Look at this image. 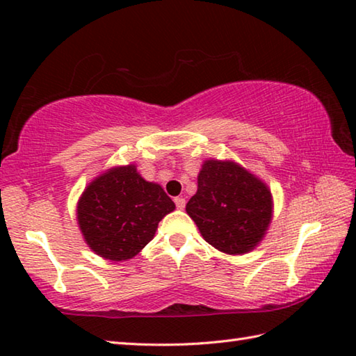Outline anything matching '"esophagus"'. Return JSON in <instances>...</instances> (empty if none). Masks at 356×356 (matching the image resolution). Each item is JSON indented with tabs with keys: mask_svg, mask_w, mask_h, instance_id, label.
<instances>
[{
	"mask_svg": "<svg viewBox=\"0 0 356 356\" xmlns=\"http://www.w3.org/2000/svg\"><path fill=\"white\" fill-rule=\"evenodd\" d=\"M174 202H176V207L177 209H180V210L185 209V197H182V196L174 197Z\"/></svg>",
	"mask_w": 356,
	"mask_h": 356,
	"instance_id": "1",
	"label": "esophagus"
}]
</instances>
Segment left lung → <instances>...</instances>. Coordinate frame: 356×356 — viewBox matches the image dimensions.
<instances>
[{"label":"left lung","mask_w":356,"mask_h":356,"mask_svg":"<svg viewBox=\"0 0 356 356\" xmlns=\"http://www.w3.org/2000/svg\"><path fill=\"white\" fill-rule=\"evenodd\" d=\"M186 213L207 243L226 254H245L256 248L272 221V193L234 161L206 160Z\"/></svg>","instance_id":"obj_1"}]
</instances>
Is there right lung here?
I'll return each instance as SVG.
<instances>
[{"label": "right lung", "instance_id": "add662e5", "mask_svg": "<svg viewBox=\"0 0 356 356\" xmlns=\"http://www.w3.org/2000/svg\"><path fill=\"white\" fill-rule=\"evenodd\" d=\"M174 209L159 184L144 180L135 165H127L111 168L86 186L76 218L89 248L119 262L136 256Z\"/></svg>", "mask_w": 356, "mask_h": 356}]
</instances>
